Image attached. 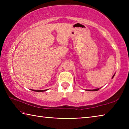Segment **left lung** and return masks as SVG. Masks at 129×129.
I'll return each mask as SVG.
<instances>
[{
	"label": "left lung",
	"mask_w": 129,
	"mask_h": 129,
	"mask_svg": "<svg viewBox=\"0 0 129 129\" xmlns=\"http://www.w3.org/2000/svg\"><path fill=\"white\" fill-rule=\"evenodd\" d=\"M114 75H115V74L114 75H113V76L112 77V78L114 77ZM100 89V88H98V89H93V90H88V91H97V90H99Z\"/></svg>",
	"instance_id": "1"
}]
</instances>
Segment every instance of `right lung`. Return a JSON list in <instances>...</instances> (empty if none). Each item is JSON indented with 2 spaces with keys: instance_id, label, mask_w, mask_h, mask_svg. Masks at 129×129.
Returning <instances> with one entry per match:
<instances>
[{
  "instance_id": "obj_1",
  "label": "right lung",
  "mask_w": 129,
  "mask_h": 129,
  "mask_svg": "<svg viewBox=\"0 0 129 129\" xmlns=\"http://www.w3.org/2000/svg\"><path fill=\"white\" fill-rule=\"evenodd\" d=\"M31 90L32 91H38V92H42V91H45L46 90H34V89H31Z\"/></svg>"
}]
</instances>
